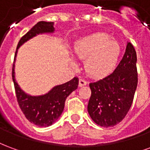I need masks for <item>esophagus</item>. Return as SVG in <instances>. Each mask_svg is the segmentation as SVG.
<instances>
[{
    "label": "esophagus",
    "instance_id": "esophagus-1",
    "mask_svg": "<svg viewBox=\"0 0 150 150\" xmlns=\"http://www.w3.org/2000/svg\"><path fill=\"white\" fill-rule=\"evenodd\" d=\"M87 83H88V82L86 81L84 79H83V78L79 79V87L85 86V85H87Z\"/></svg>",
    "mask_w": 150,
    "mask_h": 150
}]
</instances>
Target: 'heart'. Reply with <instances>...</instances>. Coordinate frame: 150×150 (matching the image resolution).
<instances>
[{
	"label": "heart",
	"mask_w": 150,
	"mask_h": 150,
	"mask_svg": "<svg viewBox=\"0 0 150 150\" xmlns=\"http://www.w3.org/2000/svg\"><path fill=\"white\" fill-rule=\"evenodd\" d=\"M121 51L120 43L104 33H95L83 38L73 48L79 59H85L86 72L95 78L108 75L115 68Z\"/></svg>",
	"instance_id": "heart-1"
}]
</instances>
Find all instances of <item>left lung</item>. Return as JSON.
I'll return each instance as SVG.
<instances>
[{"instance_id":"1","label":"left lung","mask_w":150,"mask_h":150,"mask_svg":"<svg viewBox=\"0 0 150 150\" xmlns=\"http://www.w3.org/2000/svg\"><path fill=\"white\" fill-rule=\"evenodd\" d=\"M137 82V53L132 43L128 42L115 71L89 83L91 95L88 111L93 121L105 128L120 122L132 106Z\"/></svg>"}]
</instances>
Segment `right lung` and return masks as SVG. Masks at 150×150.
Returning a JSON list of instances; mask_svg holds the SVG:
<instances>
[{"label": "right lung", "mask_w": 150, "mask_h": 150, "mask_svg": "<svg viewBox=\"0 0 150 150\" xmlns=\"http://www.w3.org/2000/svg\"><path fill=\"white\" fill-rule=\"evenodd\" d=\"M53 25L54 22H38L20 39L15 52V57L17 55L18 48L28 40L35 37L37 34L53 33L54 31ZM14 74L13 63L12 78L14 83L15 92L19 107L30 122L39 127H48L55 122L64 109L67 97L78 88L79 79L75 77L67 83L55 86L46 94L38 96H32L25 93L20 88L16 82Z\"/></svg>", "instance_id": "add662e5"}]
</instances>
